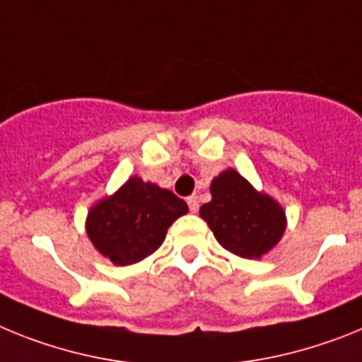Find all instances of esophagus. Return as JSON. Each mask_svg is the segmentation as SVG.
Returning <instances> with one entry per match:
<instances>
[{
  "label": "esophagus",
  "mask_w": 362,
  "mask_h": 362,
  "mask_svg": "<svg viewBox=\"0 0 362 362\" xmlns=\"http://www.w3.org/2000/svg\"><path fill=\"white\" fill-rule=\"evenodd\" d=\"M187 206H189V209L193 213L199 211V199H197V194H191V197H187Z\"/></svg>",
  "instance_id": "34e87169"
}]
</instances>
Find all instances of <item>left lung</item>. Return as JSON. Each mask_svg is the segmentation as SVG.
<instances>
[{
    "label": "left lung",
    "mask_w": 362,
    "mask_h": 362,
    "mask_svg": "<svg viewBox=\"0 0 362 362\" xmlns=\"http://www.w3.org/2000/svg\"><path fill=\"white\" fill-rule=\"evenodd\" d=\"M211 200L200 207L224 250L242 259H262L281 242L286 211L273 197L257 191L240 173L228 168L209 185Z\"/></svg>",
    "instance_id": "1"
}]
</instances>
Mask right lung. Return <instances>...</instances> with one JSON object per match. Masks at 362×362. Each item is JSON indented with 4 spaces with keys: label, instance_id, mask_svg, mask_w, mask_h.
Segmentation results:
<instances>
[{
    "label": "right lung",
    "instance_id": "obj_1",
    "mask_svg": "<svg viewBox=\"0 0 362 362\" xmlns=\"http://www.w3.org/2000/svg\"><path fill=\"white\" fill-rule=\"evenodd\" d=\"M187 211V204L169 189L131 177L90 207L86 231L100 255L129 266L155 253L173 222Z\"/></svg>",
    "mask_w": 362,
    "mask_h": 362
}]
</instances>
